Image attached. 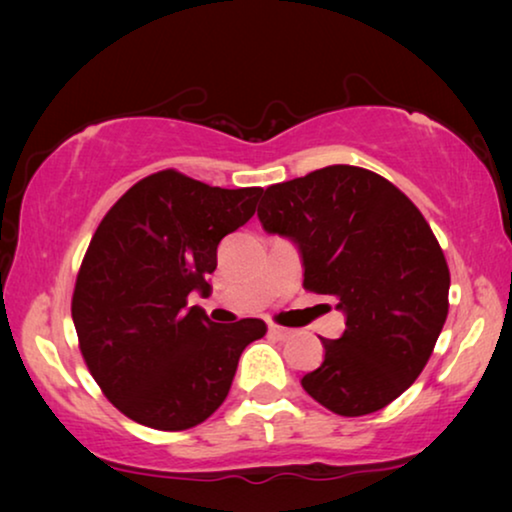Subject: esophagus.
Wrapping results in <instances>:
<instances>
[{
    "label": "esophagus",
    "mask_w": 512,
    "mask_h": 512,
    "mask_svg": "<svg viewBox=\"0 0 512 512\" xmlns=\"http://www.w3.org/2000/svg\"><path fill=\"white\" fill-rule=\"evenodd\" d=\"M268 333L277 340H286V338H291V335H293V331H289V328H282V326H275V324L268 326Z\"/></svg>",
    "instance_id": "34e87169"
}]
</instances>
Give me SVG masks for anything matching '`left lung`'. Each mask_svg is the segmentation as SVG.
Wrapping results in <instances>:
<instances>
[{
    "label": "left lung",
    "mask_w": 512,
    "mask_h": 512,
    "mask_svg": "<svg viewBox=\"0 0 512 512\" xmlns=\"http://www.w3.org/2000/svg\"><path fill=\"white\" fill-rule=\"evenodd\" d=\"M258 221L296 244L305 289L345 314L303 389L342 417L382 410L417 380L447 319L450 270L422 212L380 174L331 165L265 188Z\"/></svg>",
    "instance_id": "left-lung-1"
}]
</instances>
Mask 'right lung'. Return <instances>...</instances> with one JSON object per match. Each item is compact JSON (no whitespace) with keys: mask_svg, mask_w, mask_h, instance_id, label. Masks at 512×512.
Returning <instances> with one entry per match:
<instances>
[{"mask_svg":"<svg viewBox=\"0 0 512 512\" xmlns=\"http://www.w3.org/2000/svg\"><path fill=\"white\" fill-rule=\"evenodd\" d=\"M263 188H219L174 170L137 181L97 226L76 277L72 319L104 396L137 424L184 431L226 401L261 319L214 324L216 249L256 212Z\"/></svg>","mask_w":512,"mask_h":512,"instance_id":"obj_1","label":"right lung"}]
</instances>
